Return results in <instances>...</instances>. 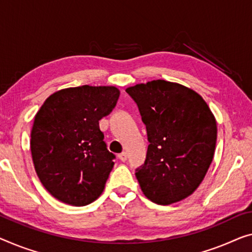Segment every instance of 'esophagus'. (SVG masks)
Instances as JSON below:
<instances>
[{
	"label": "esophagus",
	"mask_w": 252,
	"mask_h": 252,
	"mask_svg": "<svg viewBox=\"0 0 252 252\" xmlns=\"http://www.w3.org/2000/svg\"><path fill=\"white\" fill-rule=\"evenodd\" d=\"M118 157H119L120 160H122V162H126V153L119 154Z\"/></svg>",
	"instance_id": "esophagus-1"
}]
</instances>
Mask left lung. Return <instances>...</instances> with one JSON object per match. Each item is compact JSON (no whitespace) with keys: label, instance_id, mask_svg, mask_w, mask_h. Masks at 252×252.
<instances>
[{"label":"left lung","instance_id":"1","mask_svg":"<svg viewBox=\"0 0 252 252\" xmlns=\"http://www.w3.org/2000/svg\"><path fill=\"white\" fill-rule=\"evenodd\" d=\"M148 136L145 164L137 168L141 191L158 205L189 197L202 182L215 152L217 125L204 98L166 80L127 87Z\"/></svg>","mask_w":252,"mask_h":252}]
</instances>
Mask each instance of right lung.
Instances as JSON below:
<instances>
[{
	"mask_svg": "<svg viewBox=\"0 0 252 252\" xmlns=\"http://www.w3.org/2000/svg\"><path fill=\"white\" fill-rule=\"evenodd\" d=\"M114 86H79L52 94L37 112L30 134L35 171L48 192L71 206H86L104 191L115 156L99 120L116 105Z\"/></svg>",
	"mask_w": 252,
	"mask_h": 252,
	"instance_id": "1",
	"label": "right lung"
}]
</instances>
